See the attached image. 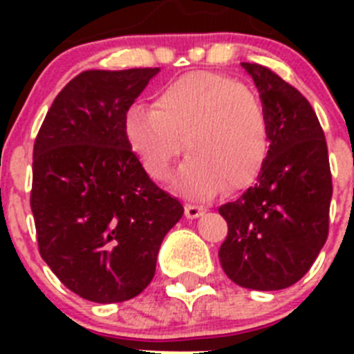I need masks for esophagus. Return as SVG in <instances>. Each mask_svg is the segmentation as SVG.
<instances>
[{
  "label": "esophagus",
  "instance_id": "obj_1",
  "mask_svg": "<svg viewBox=\"0 0 354 354\" xmlns=\"http://www.w3.org/2000/svg\"><path fill=\"white\" fill-rule=\"evenodd\" d=\"M184 212H186V218H189V220H195V218H198V216L204 214L205 209L200 207V205L187 204L186 207H184Z\"/></svg>",
  "mask_w": 354,
  "mask_h": 354
}]
</instances>
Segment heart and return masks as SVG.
I'll use <instances>...</instances> for the list:
<instances>
[{"instance_id":"obj_1","label":"heart","mask_w":354,"mask_h":354,"mask_svg":"<svg viewBox=\"0 0 354 354\" xmlns=\"http://www.w3.org/2000/svg\"><path fill=\"white\" fill-rule=\"evenodd\" d=\"M127 147L150 179L165 180L183 152L189 158L171 179L184 196L209 200L225 187L248 189L270 156V120L261 97L234 77L189 72L156 93L154 108L127 106L122 117Z\"/></svg>"}]
</instances>
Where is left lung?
<instances>
[{
  "label": "left lung",
  "instance_id": "obj_1",
  "mask_svg": "<svg viewBox=\"0 0 354 354\" xmlns=\"http://www.w3.org/2000/svg\"><path fill=\"white\" fill-rule=\"evenodd\" d=\"M270 120V156L257 184L221 205L228 234L220 262L234 283L280 290L296 283L326 243L331 171L324 133L310 102L257 64H241Z\"/></svg>",
  "mask_w": 354,
  "mask_h": 354
}]
</instances>
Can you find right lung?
<instances>
[{"instance_id": "1", "label": "right lung", "mask_w": 354, "mask_h": 354, "mask_svg": "<svg viewBox=\"0 0 354 354\" xmlns=\"http://www.w3.org/2000/svg\"><path fill=\"white\" fill-rule=\"evenodd\" d=\"M159 68L84 71L53 101L33 147L39 252L67 289L95 303L138 296L184 207L150 180L122 117Z\"/></svg>"}]
</instances>
